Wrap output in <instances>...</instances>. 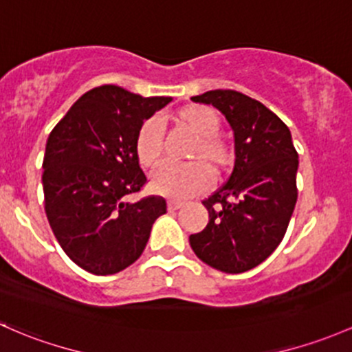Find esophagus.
I'll list each match as a JSON object with an SVG mask.
<instances>
[{
  "instance_id": "1",
  "label": "esophagus",
  "mask_w": 352,
  "mask_h": 352,
  "mask_svg": "<svg viewBox=\"0 0 352 352\" xmlns=\"http://www.w3.org/2000/svg\"><path fill=\"white\" fill-rule=\"evenodd\" d=\"M184 206V202L182 201H168V210H177V209H180V207Z\"/></svg>"
}]
</instances>
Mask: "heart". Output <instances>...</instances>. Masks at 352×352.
Segmentation results:
<instances>
[{
	"mask_svg": "<svg viewBox=\"0 0 352 352\" xmlns=\"http://www.w3.org/2000/svg\"><path fill=\"white\" fill-rule=\"evenodd\" d=\"M172 121L195 136L187 153V160L192 162L187 165L162 166L151 179V188L165 197L186 199L210 186V169L214 175H224L234 162V150L231 143L219 135L221 118L210 106H184L172 114ZM135 151L145 168L160 165L164 157V136L155 118H150L140 126Z\"/></svg>",
	"mask_w": 352,
	"mask_h": 352,
	"instance_id": "obj_1",
	"label": "heart"
}]
</instances>
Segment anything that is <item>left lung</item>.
<instances>
[{
	"instance_id": "obj_1",
	"label": "left lung",
	"mask_w": 352,
	"mask_h": 352,
	"mask_svg": "<svg viewBox=\"0 0 352 352\" xmlns=\"http://www.w3.org/2000/svg\"><path fill=\"white\" fill-rule=\"evenodd\" d=\"M192 101L224 114L234 133L236 162L228 182L202 201L209 223L188 243L199 260L219 272H248L287 232L298 195V153L287 124L243 92L216 89Z\"/></svg>"
}]
</instances>
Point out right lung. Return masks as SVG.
<instances>
[{"instance_id":"obj_1","label":"right lung","mask_w":352,"mask_h":352,"mask_svg":"<svg viewBox=\"0 0 352 352\" xmlns=\"http://www.w3.org/2000/svg\"><path fill=\"white\" fill-rule=\"evenodd\" d=\"M170 101L106 84L80 96L50 131L42 165L47 219L65 254L92 275L135 263L166 212L160 195L135 204L124 197L146 184L135 151L138 129Z\"/></svg>"}]
</instances>
